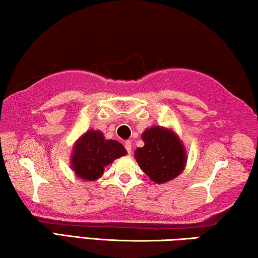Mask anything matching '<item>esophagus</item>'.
<instances>
[{"instance_id":"esophagus-1","label":"esophagus","mask_w":258,"mask_h":258,"mask_svg":"<svg viewBox=\"0 0 258 258\" xmlns=\"http://www.w3.org/2000/svg\"><path fill=\"white\" fill-rule=\"evenodd\" d=\"M125 148L128 154L132 153V144H131V141H125Z\"/></svg>"}]
</instances>
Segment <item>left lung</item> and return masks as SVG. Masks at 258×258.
I'll return each instance as SVG.
<instances>
[{
  "instance_id": "1",
  "label": "left lung",
  "mask_w": 258,
  "mask_h": 258,
  "mask_svg": "<svg viewBox=\"0 0 258 258\" xmlns=\"http://www.w3.org/2000/svg\"><path fill=\"white\" fill-rule=\"evenodd\" d=\"M144 147L134 152L141 170L156 184L177 177L186 166V151L177 134L170 128L152 126L142 133Z\"/></svg>"
}]
</instances>
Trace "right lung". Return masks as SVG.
Wrapping results in <instances>:
<instances>
[{
  "label": "right lung",
  "mask_w": 258,
  "mask_h": 258,
  "mask_svg": "<svg viewBox=\"0 0 258 258\" xmlns=\"http://www.w3.org/2000/svg\"><path fill=\"white\" fill-rule=\"evenodd\" d=\"M126 153L120 142L105 139L101 131L89 130L74 144L71 155L72 170L76 177L92 182L102 177L106 166Z\"/></svg>",
  "instance_id": "add662e5"
}]
</instances>
